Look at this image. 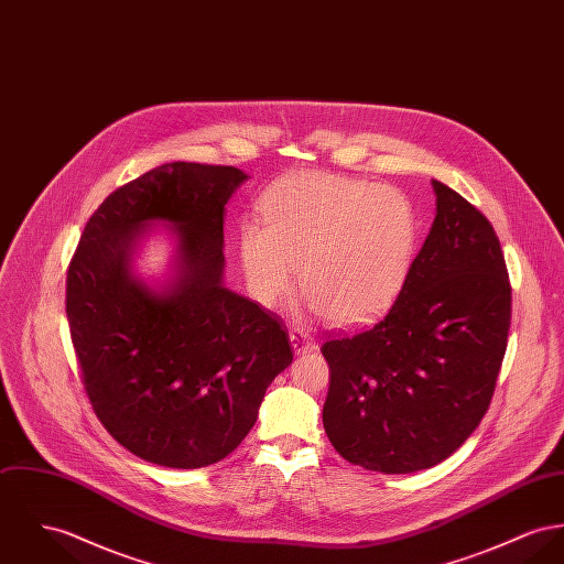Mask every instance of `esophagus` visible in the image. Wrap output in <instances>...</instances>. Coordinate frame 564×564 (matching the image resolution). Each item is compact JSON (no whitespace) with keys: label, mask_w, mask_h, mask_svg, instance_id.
<instances>
[{"label":"esophagus","mask_w":564,"mask_h":564,"mask_svg":"<svg viewBox=\"0 0 564 564\" xmlns=\"http://www.w3.org/2000/svg\"><path fill=\"white\" fill-rule=\"evenodd\" d=\"M289 338H291V346H293L295 355H305V352H310V350L316 348L314 339L310 338V336H305V334H301V332H291Z\"/></svg>","instance_id":"obj_1"}]
</instances>
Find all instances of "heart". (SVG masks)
I'll return each mask as SVG.
<instances>
[{
  "label": "heart",
  "mask_w": 564,
  "mask_h": 564,
  "mask_svg": "<svg viewBox=\"0 0 564 564\" xmlns=\"http://www.w3.org/2000/svg\"><path fill=\"white\" fill-rule=\"evenodd\" d=\"M261 223L239 232V257L252 300L264 310L297 284L305 312L338 327L361 325L406 282L416 220L395 189L323 171L293 173L264 192Z\"/></svg>",
  "instance_id": "1"
}]
</instances>
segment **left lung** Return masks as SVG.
Wrapping results in <instances>:
<instances>
[{"label":"left lung","mask_w":564,"mask_h":564,"mask_svg":"<svg viewBox=\"0 0 564 564\" xmlns=\"http://www.w3.org/2000/svg\"><path fill=\"white\" fill-rule=\"evenodd\" d=\"M436 218L372 329L323 344L325 432L344 459L409 475L459 449L488 411L507 350L511 284L488 218L432 180Z\"/></svg>","instance_id":"8db88e82"}]
</instances>
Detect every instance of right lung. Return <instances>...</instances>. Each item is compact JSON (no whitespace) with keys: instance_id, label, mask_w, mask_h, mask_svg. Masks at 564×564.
<instances>
[{"instance_id":"add662e5","label":"right lung","mask_w":564,"mask_h":564,"mask_svg":"<svg viewBox=\"0 0 564 564\" xmlns=\"http://www.w3.org/2000/svg\"><path fill=\"white\" fill-rule=\"evenodd\" d=\"M248 180L235 166L162 164L98 207L68 269L66 314L94 413L158 466L225 459L293 361L282 323L225 286L226 203ZM153 227L176 243L158 285L133 267Z\"/></svg>"}]
</instances>
